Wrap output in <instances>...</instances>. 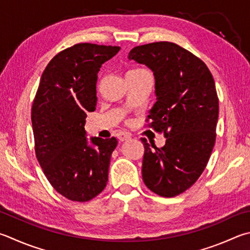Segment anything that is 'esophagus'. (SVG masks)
<instances>
[{
	"label": "esophagus",
	"instance_id": "esophagus-1",
	"mask_svg": "<svg viewBox=\"0 0 250 250\" xmlns=\"http://www.w3.org/2000/svg\"><path fill=\"white\" fill-rule=\"evenodd\" d=\"M117 138L119 139V141H126V140H129L130 138H131V134L130 133H128V132H119L117 134Z\"/></svg>",
	"mask_w": 250,
	"mask_h": 250
}]
</instances>
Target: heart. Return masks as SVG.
Listing matches in <instances>:
<instances>
[{
	"label": "heart",
	"instance_id": "heart-1",
	"mask_svg": "<svg viewBox=\"0 0 250 250\" xmlns=\"http://www.w3.org/2000/svg\"><path fill=\"white\" fill-rule=\"evenodd\" d=\"M141 70H143V69H135V70H132V71H141Z\"/></svg>",
	"mask_w": 250,
	"mask_h": 250
}]
</instances>
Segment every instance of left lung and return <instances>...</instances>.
<instances>
[{"label": "left lung", "mask_w": 250, "mask_h": 250, "mask_svg": "<svg viewBox=\"0 0 250 250\" xmlns=\"http://www.w3.org/2000/svg\"><path fill=\"white\" fill-rule=\"evenodd\" d=\"M128 59L153 72L156 103L148 111V125L166 138L163 147L141 139L143 181L158 196H178L201 176L214 146L219 118L214 80L202 60L168 42L134 47Z\"/></svg>", "instance_id": "8db88e82"}]
</instances>
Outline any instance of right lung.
Instances as JSON below:
<instances>
[{
	"instance_id": "obj_1",
	"label": "right lung",
	"mask_w": 250,
	"mask_h": 250,
	"mask_svg": "<svg viewBox=\"0 0 250 250\" xmlns=\"http://www.w3.org/2000/svg\"><path fill=\"white\" fill-rule=\"evenodd\" d=\"M120 47L78 43L59 52L40 79L31 108L36 156L49 183L72 201L105 189L116 138L86 137V113L96 109L97 74Z\"/></svg>"
}]
</instances>
